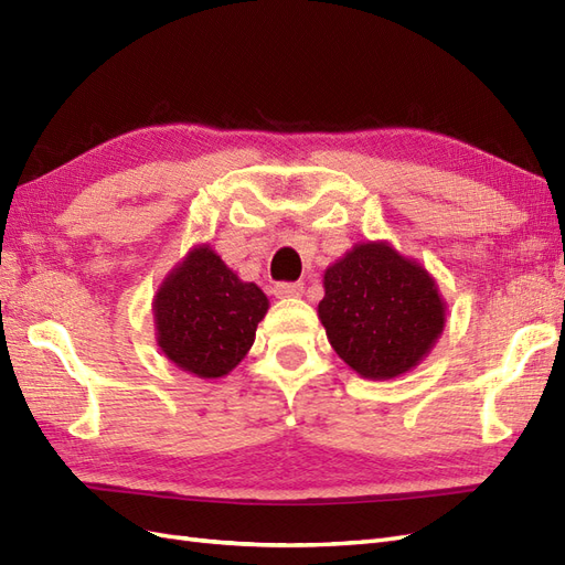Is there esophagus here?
Listing matches in <instances>:
<instances>
[{
    "instance_id": "34e87169",
    "label": "esophagus",
    "mask_w": 565,
    "mask_h": 565,
    "mask_svg": "<svg viewBox=\"0 0 565 565\" xmlns=\"http://www.w3.org/2000/svg\"><path fill=\"white\" fill-rule=\"evenodd\" d=\"M303 285L301 282H278L273 287V295L278 299H292V297H301Z\"/></svg>"
}]
</instances>
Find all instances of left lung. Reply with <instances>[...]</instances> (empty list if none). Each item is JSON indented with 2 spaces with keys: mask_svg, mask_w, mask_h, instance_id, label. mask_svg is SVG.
I'll use <instances>...</instances> for the list:
<instances>
[{
  "mask_svg": "<svg viewBox=\"0 0 565 565\" xmlns=\"http://www.w3.org/2000/svg\"><path fill=\"white\" fill-rule=\"evenodd\" d=\"M318 318L337 355L365 380L417 367L446 328L434 276L384 241L358 243L324 268Z\"/></svg>",
  "mask_w": 565,
  "mask_h": 565,
  "instance_id": "obj_1",
  "label": "left lung"
}]
</instances>
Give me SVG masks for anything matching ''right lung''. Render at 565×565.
I'll return each mask as SVG.
<instances>
[{
  "label": "right lung",
  "mask_w": 565,
  "mask_h": 565,
  "mask_svg": "<svg viewBox=\"0 0 565 565\" xmlns=\"http://www.w3.org/2000/svg\"><path fill=\"white\" fill-rule=\"evenodd\" d=\"M268 306L259 285L237 278L210 245H195L152 297L156 341L183 372L226 377L252 349Z\"/></svg>",
  "instance_id": "1"
}]
</instances>
